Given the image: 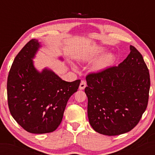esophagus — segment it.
I'll return each instance as SVG.
<instances>
[{
    "label": "esophagus",
    "mask_w": 155,
    "mask_h": 155,
    "mask_svg": "<svg viewBox=\"0 0 155 155\" xmlns=\"http://www.w3.org/2000/svg\"><path fill=\"white\" fill-rule=\"evenodd\" d=\"M86 87H87L86 81H82L81 84H80V86H79V89L80 90H83V89H84V88Z\"/></svg>",
    "instance_id": "esophagus-1"
}]
</instances>
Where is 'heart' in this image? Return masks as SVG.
Here are the masks:
<instances>
[{
	"instance_id": "1",
	"label": "heart",
	"mask_w": 155,
	"mask_h": 155,
	"mask_svg": "<svg viewBox=\"0 0 155 155\" xmlns=\"http://www.w3.org/2000/svg\"><path fill=\"white\" fill-rule=\"evenodd\" d=\"M107 49L104 47L95 48L85 54L83 59L86 62H92L97 59L92 66V71L94 72H101L109 68L116 61V55L113 52H109L104 54ZM74 69L76 67H72Z\"/></svg>"
}]
</instances>
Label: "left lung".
<instances>
[{
    "mask_svg": "<svg viewBox=\"0 0 155 155\" xmlns=\"http://www.w3.org/2000/svg\"><path fill=\"white\" fill-rule=\"evenodd\" d=\"M128 57L118 64L87 76V113L96 132L108 136L127 133L145 111L150 75L143 56L130 46Z\"/></svg>",
    "mask_w": 155,
    "mask_h": 155,
    "instance_id": "1",
    "label": "left lung"
}]
</instances>
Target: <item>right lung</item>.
Masks as SVG:
<instances>
[{"mask_svg":"<svg viewBox=\"0 0 155 155\" xmlns=\"http://www.w3.org/2000/svg\"><path fill=\"white\" fill-rule=\"evenodd\" d=\"M41 47L37 39L29 41L15 57L7 80L8 104L12 117L25 130L34 134L57 129L68 99L81 83V80H62L48 68L38 71L32 60Z\"/></svg>","mask_w":155,"mask_h":155,"instance_id":"right-lung-1","label":"right lung"}]
</instances>
